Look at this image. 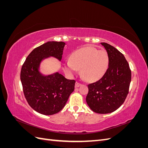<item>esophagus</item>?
I'll use <instances>...</instances> for the list:
<instances>
[{
  "mask_svg": "<svg viewBox=\"0 0 148 148\" xmlns=\"http://www.w3.org/2000/svg\"><path fill=\"white\" fill-rule=\"evenodd\" d=\"M81 85H82L81 83L78 82H76V83H75V87H76V88H78L79 86H81Z\"/></svg>",
  "mask_w": 148,
  "mask_h": 148,
  "instance_id": "34e87169",
  "label": "esophagus"
}]
</instances>
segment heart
Wrapping results in <instances>:
<instances>
[{
	"label": "heart",
	"mask_w": 148,
	"mask_h": 148,
	"mask_svg": "<svg viewBox=\"0 0 148 148\" xmlns=\"http://www.w3.org/2000/svg\"><path fill=\"white\" fill-rule=\"evenodd\" d=\"M109 64V57L107 51L87 46L71 53L70 61L64 63L63 69L66 73L73 75L77 69H82L81 73L85 79L96 81L104 76Z\"/></svg>",
	"instance_id": "b5f03b06"
}]
</instances>
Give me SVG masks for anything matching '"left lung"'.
<instances>
[{"instance_id":"1","label":"left lung","mask_w":148,"mask_h":148,"mask_svg":"<svg viewBox=\"0 0 148 148\" xmlns=\"http://www.w3.org/2000/svg\"><path fill=\"white\" fill-rule=\"evenodd\" d=\"M109 57V67L98 81L88 85L86 102L98 114L113 112L122 105L129 92L132 72L125 57L117 49L101 42Z\"/></svg>"}]
</instances>
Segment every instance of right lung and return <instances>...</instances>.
Here are the masks:
<instances>
[{"mask_svg":"<svg viewBox=\"0 0 148 148\" xmlns=\"http://www.w3.org/2000/svg\"><path fill=\"white\" fill-rule=\"evenodd\" d=\"M65 43L49 41L35 48L22 65L20 79L25 97L29 105L43 115H53L65 106L74 91L76 81L58 72L43 76L39 71L42 59L49 56L61 60Z\"/></svg>","mask_w":148,"mask_h":148,"instance_id":"right-lung-1","label":"right lung"}]
</instances>
